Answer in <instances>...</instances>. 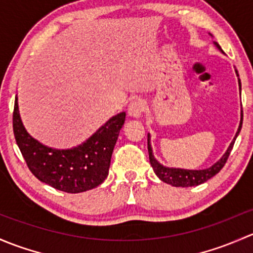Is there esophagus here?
Segmentation results:
<instances>
[{
  "label": "esophagus",
  "mask_w": 253,
  "mask_h": 253,
  "mask_svg": "<svg viewBox=\"0 0 253 253\" xmlns=\"http://www.w3.org/2000/svg\"><path fill=\"white\" fill-rule=\"evenodd\" d=\"M145 102L140 98H136V100H132L131 102L127 105V114L132 118H140L141 114L144 113L145 111Z\"/></svg>",
  "instance_id": "34e87169"
}]
</instances>
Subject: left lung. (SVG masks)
Returning a JSON list of instances; mask_svg holds the SVG:
<instances>
[{"label": "left lung", "instance_id": "1", "mask_svg": "<svg viewBox=\"0 0 253 253\" xmlns=\"http://www.w3.org/2000/svg\"><path fill=\"white\" fill-rule=\"evenodd\" d=\"M214 45L217 46L218 49L222 51L220 46L218 45L217 42H214ZM223 52V51H222ZM239 77V75H238ZM239 87L241 90V83L239 80ZM243 107H241V121H240V126H239L238 131H236L235 137L231 141L230 146L228 147L226 152L224 153L223 157L218 161L217 163H214L212 167L206 169H201V170H190V169H180V168H168V167H165L161 165L157 160L155 158L152 152V147H151V136L150 134L147 135V148H148V157H150V163L152 166L153 170H155L156 175L161 179L162 181H165L167 184H170L171 186H181V187H189V186H197L200 184H204L205 181H207L208 179H211L212 176H214L215 174L219 173L220 169L223 168L224 165L228 161L229 155H230L231 150H233V146L235 144V140L238 137L239 132H240L241 126H243Z\"/></svg>", "mask_w": 253, "mask_h": 253}]
</instances>
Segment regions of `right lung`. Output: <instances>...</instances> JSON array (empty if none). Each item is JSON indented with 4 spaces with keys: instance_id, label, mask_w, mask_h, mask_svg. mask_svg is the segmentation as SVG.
<instances>
[{
    "instance_id": "obj_1",
    "label": "right lung",
    "mask_w": 253,
    "mask_h": 253,
    "mask_svg": "<svg viewBox=\"0 0 253 253\" xmlns=\"http://www.w3.org/2000/svg\"><path fill=\"white\" fill-rule=\"evenodd\" d=\"M126 112L112 117L85 142L69 150H56L28 134L20 119L18 98L13 111V131L28 168L40 181L68 194L97 187L107 178L111 157Z\"/></svg>"
}]
</instances>
